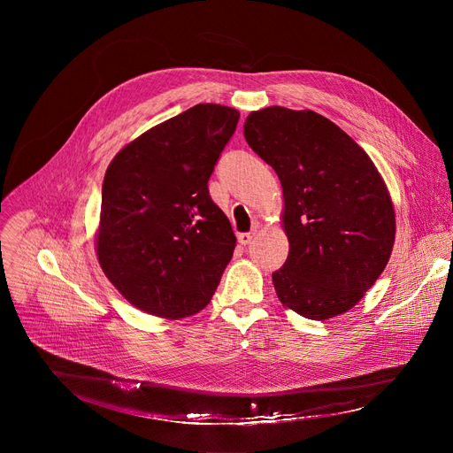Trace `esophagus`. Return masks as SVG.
Instances as JSON below:
<instances>
[{"label": "esophagus", "instance_id": "esophagus-1", "mask_svg": "<svg viewBox=\"0 0 453 453\" xmlns=\"http://www.w3.org/2000/svg\"><path fill=\"white\" fill-rule=\"evenodd\" d=\"M252 238H254V233H240V234H238L240 245H249Z\"/></svg>", "mask_w": 453, "mask_h": 453}]
</instances>
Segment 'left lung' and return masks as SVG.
I'll list each match as a JSON object with an SVG mask.
<instances>
[{"label": "left lung", "mask_w": 453, "mask_h": 453, "mask_svg": "<svg viewBox=\"0 0 453 453\" xmlns=\"http://www.w3.org/2000/svg\"><path fill=\"white\" fill-rule=\"evenodd\" d=\"M243 136L283 188L290 250L273 274L280 301L313 320L348 311L383 273L395 245V208L374 163L313 111H254Z\"/></svg>", "instance_id": "obj_1"}]
</instances>
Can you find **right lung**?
I'll return each instance as SVG.
<instances>
[{"label": "right lung", "instance_id": "right-lung-1", "mask_svg": "<svg viewBox=\"0 0 453 453\" xmlns=\"http://www.w3.org/2000/svg\"><path fill=\"white\" fill-rule=\"evenodd\" d=\"M238 118L233 107L197 104L149 128L111 161L96 256L136 308L182 319L213 297L236 236L208 180Z\"/></svg>", "mask_w": 453, "mask_h": 453}]
</instances>
